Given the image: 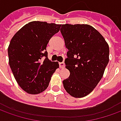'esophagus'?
Masks as SVG:
<instances>
[{
    "instance_id": "esophagus-1",
    "label": "esophagus",
    "mask_w": 121,
    "mask_h": 121,
    "mask_svg": "<svg viewBox=\"0 0 121 121\" xmlns=\"http://www.w3.org/2000/svg\"><path fill=\"white\" fill-rule=\"evenodd\" d=\"M59 65H60V69H64L65 68V64L63 62H60L59 63Z\"/></svg>"
}]
</instances>
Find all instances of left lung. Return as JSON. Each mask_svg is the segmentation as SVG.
Segmentation results:
<instances>
[{"instance_id":"obj_1","label":"left lung","mask_w":121,"mask_h":121,"mask_svg":"<svg viewBox=\"0 0 121 121\" xmlns=\"http://www.w3.org/2000/svg\"><path fill=\"white\" fill-rule=\"evenodd\" d=\"M60 31L69 50L65 63L70 76L63 81V86L72 97H85L103 76L109 61V46L90 25L63 24Z\"/></svg>"}]
</instances>
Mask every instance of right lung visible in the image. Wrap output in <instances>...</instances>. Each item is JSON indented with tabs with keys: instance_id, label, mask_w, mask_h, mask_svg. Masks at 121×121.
Here are the masks:
<instances>
[{
	"instance_id": "1",
	"label": "right lung",
	"mask_w": 121,
	"mask_h": 121,
	"mask_svg": "<svg viewBox=\"0 0 121 121\" xmlns=\"http://www.w3.org/2000/svg\"><path fill=\"white\" fill-rule=\"evenodd\" d=\"M61 26L33 21L22 27L11 40L8 50L9 64L18 84L28 94L44 91L59 68L58 62L48 59L46 47Z\"/></svg>"
}]
</instances>
